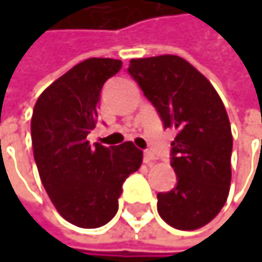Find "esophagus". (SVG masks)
I'll list each match as a JSON object with an SVG mask.
<instances>
[{"mask_svg": "<svg viewBox=\"0 0 262 262\" xmlns=\"http://www.w3.org/2000/svg\"><path fill=\"white\" fill-rule=\"evenodd\" d=\"M155 161V155L151 153V151H144V162L145 164H150V162H153Z\"/></svg>", "mask_w": 262, "mask_h": 262, "instance_id": "obj_1", "label": "esophagus"}]
</instances>
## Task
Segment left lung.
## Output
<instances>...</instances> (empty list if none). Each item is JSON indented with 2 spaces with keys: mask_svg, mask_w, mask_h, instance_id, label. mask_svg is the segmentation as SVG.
I'll return each instance as SVG.
<instances>
[{
  "mask_svg": "<svg viewBox=\"0 0 262 262\" xmlns=\"http://www.w3.org/2000/svg\"><path fill=\"white\" fill-rule=\"evenodd\" d=\"M127 71L164 127L178 130L171 142L178 183L158 194V212L176 229H199L229 195L232 132L225 104L209 80L179 56L132 59Z\"/></svg>",
  "mask_w": 262,
  "mask_h": 262,
  "instance_id": "1",
  "label": "left lung"
}]
</instances>
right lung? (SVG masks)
Listing matches in <instances>:
<instances>
[{
    "label": "right lung",
    "mask_w": 262,
    "mask_h": 262,
    "mask_svg": "<svg viewBox=\"0 0 262 262\" xmlns=\"http://www.w3.org/2000/svg\"><path fill=\"white\" fill-rule=\"evenodd\" d=\"M123 63L92 57L51 83L37 98L31 117V144L42 185L59 214L94 229L118 211L123 183L142 162L130 141L118 147L89 144L97 123L100 92Z\"/></svg>",
    "instance_id": "add662e5"
}]
</instances>
